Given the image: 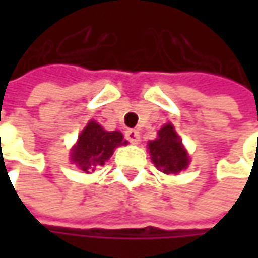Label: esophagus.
I'll list each match as a JSON object with an SVG mask.
<instances>
[{"label": "esophagus", "instance_id": "1", "mask_svg": "<svg viewBox=\"0 0 258 258\" xmlns=\"http://www.w3.org/2000/svg\"><path fill=\"white\" fill-rule=\"evenodd\" d=\"M126 139L129 141V142H132V144H138L139 142V139H141V136H139V132L138 131H135V129H127L126 131Z\"/></svg>", "mask_w": 258, "mask_h": 258}]
</instances>
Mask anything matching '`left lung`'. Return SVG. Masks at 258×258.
Listing matches in <instances>:
<instances>
[{"label": "left lung", "instance_id": "8db88e82", "mask_svg": "<svg viewBox=\"0 0 258 258\" xmlns=\"http://www.w3.org/2000/svg\"><path fill=\"white\" fill-rule=\"evenodd\" d=\"M148 149L155 166L166 175L179 173L189 165L188 152L172 123L164 124L158 131V138L148 142Z\"/></svg>", "mask_w": 258, "mask_h": 258}]
</instances>
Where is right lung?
I'll return each mask as SVG.
<instances>
[{"instance_id": "right-lung-1", "label": "right lung", "mask_w": 258, "mask_h": 258, "mask_svg": "<svg viewBox=\"0 0 258 258\" xmlns=\"http://www.w3.org/2000/svg\"><path fill=\"white\" fill-rule=\"evenodd\" d=\"M120 145H127L122 132H107L100 124L90 120L79 135L77 144L72 148L70 161L79 166V169L89 173L94 171L97 165H104Z\"/></svg>"}]
</instances>
